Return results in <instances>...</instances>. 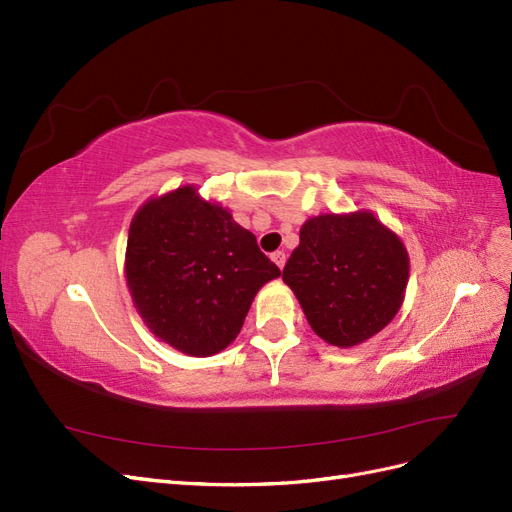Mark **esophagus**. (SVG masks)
Returning a JSON list of instances; mask_svg holds the SVG:
<instances>
[{"instance_id":"obj_1","label":"esophagus","mask_w":512,"mask_h":512,"mask_svg":"<svg viewBox=\"0 0 512 512\" xmlns=\"http://www.w3.org/2000/svg\"><path fill=\"white\" fill-rule=\"evenodd\" d=\"M271 260L275 262L277 267L284 269V265H286V254H284V252H273V254H271Z\"/></svg>"}]
</instances>
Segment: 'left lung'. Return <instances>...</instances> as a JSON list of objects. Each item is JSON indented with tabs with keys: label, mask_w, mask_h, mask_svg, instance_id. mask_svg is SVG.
Returning <instances> with one entry per match:
<instances>
[{
	"label": "left lung",
	"mask_w": 512,
	"mask_h": 512,
	"mask_svg": "<svg viewBox=\"0 0 512 512\" xmlns=\"http://www.w3.org/2000/svg\"><path fill=\"white\" fill-rule=\"evenodd\" d=\"M408 277L404 241L369 209L305 220L282 273L309 327L337 348L380 333L404 305Z\"/></svg>",
	"instance_id": "obj_1"
}]
</instances>
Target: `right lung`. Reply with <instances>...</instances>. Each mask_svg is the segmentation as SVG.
Returning a JSON list of instances; mask_svg holds the SVG:
<instances>
[{"label":"right lung","mask_w":512,"mask_h":512,"mask_svg":"<svg viewBox=\"0 0 512 512\" xmlns=\"http://www.w3.org/2000/svg\"><path fill=\"white\" fill-rule=\"evenodd\" d=\"M123 273L145 327L188 356L235 342L258 290L282 275L252 232L194 183L138 207Z\"/></svg>","instance_id":"right-lung-1"}]
</instances>
